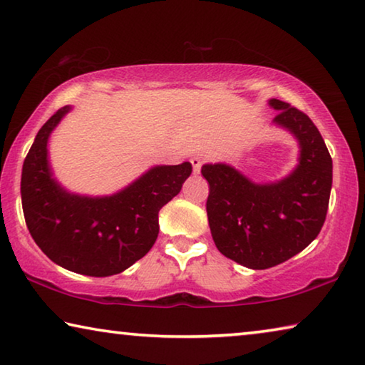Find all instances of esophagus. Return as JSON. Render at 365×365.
Returning <instances> with one entry per match:
<instances>
[{
	"instance_id": "obj_1",
	"label": "esophagus",
	"mask_w": 365,
	"mask_h": 365,
	"mask_svg": "<svg viewBox=\"0 0 365 365\" xmlns=\"http://www.w3.org/2000/svg\"><path fill=\"white\" fill-rule=\"evenodd\" d=\"M192 165H193V173H196V175H198V173L201 172V165H203V160H201L200 158H193L192 159Z\"/></svg>"
}]
</instances>
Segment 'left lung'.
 I'll return each mask as SVG.
<instances>
[{
    "instance_id": "obj_1",
    "label": "left lung",
    "mask_w": 365,
    "mask_h": 365,
    "mask_svg": "<svg viewBox=\"0 0 365 365\" xmlns=\"http://www.w3.org/2000/svg\"><path fill=\"white\" fill-rule=\"evenodd\" d=\"M273 123L296 138L299 164L277 182L257 183L232 165L205 164L206 201L214 244L224 257L266 269L302 252L320 234L333 182V162L320 131L287 102L269 99Z\"/></svg>"
}]
</instances>
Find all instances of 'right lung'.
I'll return each mask as SVG.
<instances>
[{
	"mask_svg": "<svg viewBox=\"0 0 365 365\" xmlns=\"http://www.w3.org/2000/svg\"><path fill=\"white\" fill-rule=\"evenodd\" d=\"M71 110L50 117L26 155L21 177L29 232L51 262L86 276H112L151 250L159 234V211L180 193L192 164L151 167L110 196L68 192L48 162V138Z\"/></svg>",
	"mask_w": 365,
	"mask_h": 365,
	"instance_id": "add662e5",
	"label": "right lung"
}]
</instances>
